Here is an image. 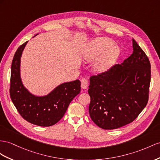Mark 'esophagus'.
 I'll return each instance as SVG.
<instances>
[{
    "label": "esophagus",
    "mask_w": 160,
    "mask_h": 160,
    "mask_svg": "<svg viewBox=\"0 0 160 160\" xmlns=\"http://www.w3.org/2000/svg\"><path fill=\"white\" fill-rule=\"evenodd\" d=\"M88 80L85 78H83L81 80V87L82 89H87L88 87Z\"/></svg>",
    "instance_id": "obj_1"
}]
</instances>
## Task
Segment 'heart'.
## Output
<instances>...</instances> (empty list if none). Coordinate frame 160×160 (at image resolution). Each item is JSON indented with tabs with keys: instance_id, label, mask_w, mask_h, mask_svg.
<instances>
[{
	"instance_id": "b5f03b06",
	"label": "heart",
	"mask_w": 160,
	"mask_h": 160,
	"mask_svg": "<svg viewBox=\"0 0 160 160\" xmlns=\"http://www.w3.org/2000/svg\"><path fill=\"white\" fill-rule=\"evenodd\" d=\"M120 49L107 38H96L84 44L81 49V56L87 62H96L94 70L104 73L111 68L120 55Z\"/></svg>"
}]
</instances>
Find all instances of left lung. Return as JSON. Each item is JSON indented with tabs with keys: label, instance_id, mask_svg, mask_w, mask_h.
I'll list each match as a JSON object with an SVG mask.
<instances>
[{
	"label": "left lung",
	"instance_id": "1",
	"mask_svg": "<svg viewBox=\"0 0 160 160\" xmlns=\"http://www.w3.org/2000/svg\"><path fill=\"white\" fill-rule=\"evenodd\" d=\"M132 47V54L124 62L90 78L89 114L103 129H116L130 124L148 102L151 64L134 39Z\"/></svg>",
	"mask_w": 160,
	"mask_h": 160
}]
</instances>
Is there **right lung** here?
Returning <instances> with one entry per match:
<instances>
[{
  "mask_svg": "<svg viewBox=\"0 0 160 160\" xmlns=\"http://www.w3.org/2000/svg\"><path fill=\"white\" fill-rule=\"evenodd\" d=\"M27 43L18 48L12 61L11 99L24 120L40 126H51L63 118L69 103L80 93L81 82L76 80L61 84L44 96L32 94L24 87L20 74L21 57Z\"/></svg>",
  "mask_w": 160,
  "mask_h": 160,
  "instance_id": "add662e5",
  "label": "right lung"
}]
</instances>
